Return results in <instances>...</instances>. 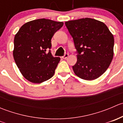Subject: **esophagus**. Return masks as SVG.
I'll return each mask as SVG.
<instances>
[{"label":"esophagus","mask_w":123,"mask_h":123,"mask_svg":"<svg viewBox=\"0 0 123 123\" xmlns=\"http://www.w3.org/2000/svg\"><path fill=\"white\" fill-rule=\"evenodd\" d=\"M68 56V54H64V56H62V58L63 59H66V58H67Z\"/></svg>","instance_id":"esophagus-1"}]
</instances>
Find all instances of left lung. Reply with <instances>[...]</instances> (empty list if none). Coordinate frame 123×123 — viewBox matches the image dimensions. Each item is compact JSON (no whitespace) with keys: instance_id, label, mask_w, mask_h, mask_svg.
Listing matches in <instances>:
<instances>
[{"instance_id":"obj_1","label":"left lung","mask_w":123,"mask_h":123,"mask_svg":"<svg viewBox=\"0 0 123 123\" xmlns=\"http://www.w3.org/2000/svg\"><path fill=\"white\" fill-rule=\"evenodd\" d=\"M65 24L77 54V61L73 66L75 75L86 80L99 77L113 58V35L104 23L92 18L69 21Z\"/></svg>"}]
</instances>
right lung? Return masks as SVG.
I'll use <instances>...</instances> for the list:
<instances>
[{"instance_id":"right-lung-1","label":"right lung","mask_w":123,"mask_h":123,"mask_svg":"<svg viewBox=\"0 0 123 123\" xmlns=\"http://www.w3.org/2000/svg\"><path fill=\"white\" fill-rule=\"evenodd\" d=\"M63 25L44 18L36 19L24 24L15 36V62L30 82L40 83L54 75L61 58L51 54V39Z\"/></svg>"}]
</instances>
